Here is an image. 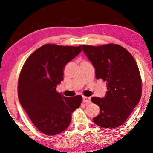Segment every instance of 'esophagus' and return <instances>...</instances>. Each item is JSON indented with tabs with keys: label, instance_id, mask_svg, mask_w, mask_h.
Segmentation results:
<instances>
[{
	"label": "esophagus",
	"instance_id": "esophagus-1",
	"mask_svg": "<svg viewBox=\"0 0 153 153\" xmlns=\"http://www.w3.org/2000/svg\"><path fill=\"white\" fill-rule=\"evenodd\" d=\"M83 101L84 102L90 103L91 102L90 97H88V96H83Z\"/></svg>",
	"mask_w": 153,
	"mask_h": 153
}]
</instances>
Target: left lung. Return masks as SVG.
Returning a JSON list of instances; mask_svg holds the SVG:
<instances>
[{"label": "left lung", "instance_id": "left-lung-1", "mask_svg": "<svg viewBox=\"0 0 153 153\" xmlns=\"http://www.w3.org/2000/svg\"><path fill=\"white\" fill-rule=\"evenodd\" d=\"M83 51L94 67L96 79L107 82L105 97L91 98L100 107L94 123L102 128L118 127L125 123L142 96L137 63L126 49L117 44L83 45Z\"/></svg>", "mask_w": 153, "mask_h": 153}]
</instances>
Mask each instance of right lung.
<instances>
[{"label": "right lung", "instance_id": "add662e5", "mask_svg": "<svg viewBox=\"0 0 153 153\" xmlns=\"http://www.w3.org/2000/svg\"><path fill=\"white\" fill-rule=\"evenodd\" d=\"M81 50V46L45 44L28 57L21 70L19 101L33 124L46 135H55L65 131L72 113L81 105V95L65 97L56 88L63 81L66 63Z\"/></svg>", "mask_w": 153, "mask_h": 153}]
</instances>
